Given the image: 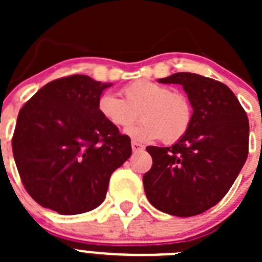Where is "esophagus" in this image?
I'll return each instance as SVG.
<instances>
[{"instance_id": "obj_1", "label": "esophagus", "mask_w": 262, "mask_h": 262, "mask_svg": "<svg viewBox=\"0 0 262 262\" xmlns=\"http://www.w3.org/2000/svg\"><path fill=\"white\" fill-rule=\"evenodd\" d=\"M131 147H133L134 152H140L144 149V145H142L140 143L135 142V140H133V142H131Z\"/></svg>"}]
</instances>
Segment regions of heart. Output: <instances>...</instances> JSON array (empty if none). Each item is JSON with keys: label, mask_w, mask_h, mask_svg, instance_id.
Returning a JSON list of instances; mask_svg holds the SVG:
<instances>
[{"label": "heart", "mask_w": 262, "mask_h": 262, "mask_svg": "<svg viewBox=\"0 0 262 262\" xmlns=\"http://www.w3.org/2000/svg\"><path fill=\"white\" fill-rule=\"evenodd\" d=\"M124 99L103 93L97 101L99 115L115 128H127L138 119L143 122L127 131L139 142H154L163 138L174 143L189 131L193 120L190 101L170 86L151 80H138L122 90Z\"/></svg>", "instance_id": "1"}]
</instances>
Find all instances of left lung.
Masks as SVG:
<instances>
[{
    "instance_id": "left-lung-1",
    "label": "left lung",
    "mask_w": 262,
    "mask_h": 262,
    "mask_svg": "<svg viewBox=\"0 0 262 262\" xmlns=\"http://www.w3.org/2000/svg\"><path fill=\"white\" fill-rule=\"evenodd\" d=\"M159 82L182 85L193 120L172 147H147L154 164L143 177L145 195L160 211L194 216L216 205L239 176L248 156V117L216 80L180 72Z\"/></svg>"
}]
</instances>
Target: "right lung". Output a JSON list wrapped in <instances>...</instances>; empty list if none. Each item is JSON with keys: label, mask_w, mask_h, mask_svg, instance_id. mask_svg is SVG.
I'll list each match as a JSON object with an SVG mask.
<instances>
[{"label": "right lung", "mask_w": 262, "mask_h": 262, "mask_svg": "<svg viewBox=\"0 0 262 262\" xmlns=\"http://www.w3.org/2000/svg\"><path fill=\"white\" fill-rule=\"evenodd\" d=\"M113 84L75 75L51 81L25 103L13 155L27 193L43 207L76 215L105 201L111 173L131 140L102 119L97 101Z\"/></svg>", "instance_id": "obj_1"}]
</instances>
